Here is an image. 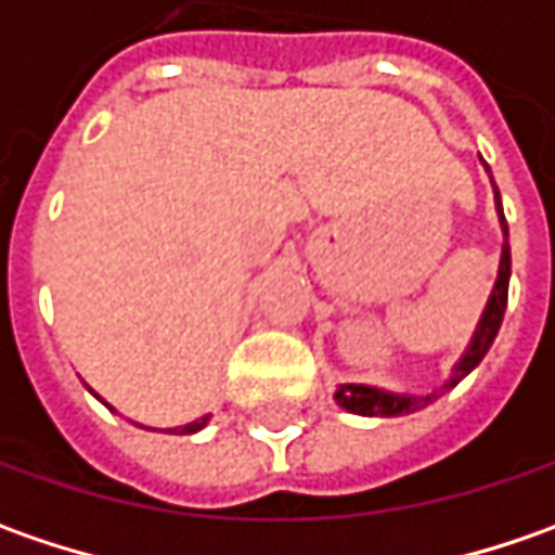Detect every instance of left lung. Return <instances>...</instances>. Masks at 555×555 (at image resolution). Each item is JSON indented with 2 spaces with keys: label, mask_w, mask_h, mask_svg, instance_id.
<instances>
[{
  "label": "left lung",
  "mask_w": 555,
  "mask_h": 555,
  "mask_svg": "<svg viewBox=\"0 0 555 555\" xmlns=\"http://www.w3.org/2000/svg\"><path fill=\"white\" fill-rule=\"evenodd\" d=\"M485 169H488V163H485ZM488 176H491V169H488ZM491 182H494V179H491ZM494 206H498V216H501V228H503L501 268H498V281H494V289H491V299H488V306H485V311H481L479 327H476V333H473V339H469V346H466L463 358L454 364L451 379H448L444 386H438L436 392H429V395H401V392L376 389V386H361V383H343V386L336 389V395H333L339 408H346L349 414H361V416L414 414V411H420V408L433 404V401L441 398L444 392H451L466 373H473L476 367H479V361L488 354L491 343H494V336H498V331H501L503 311H506V293H509V244H506V219H503L501 191H498V184H494Z\"/></svg>",
  "instance_id": "8db88e82"
}]
</instances>
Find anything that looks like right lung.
Here are the masks:
<instances>
[{
    "instance_id": "obj_1",
    "label": "right lung",
    "mask_w": 555,
    "mask_h": 555,
    "mask_svg": "<svg viewBox=\"0 0 555 555\" xmlns=\"http://www.w3.org/2000/svg\"><path fill=\"white\" fill-rule=\"evenodd\" d=\"M104 404H107V401H104ZM107 408H111V404H107ZM111 411H114V408H111ZM206 423H209V416H201V420H194V423H188V426H176V429H166V433H169V436H191V433H201ZM141 429H147V426H141Z\"/></svg>"
}]
</instances>
